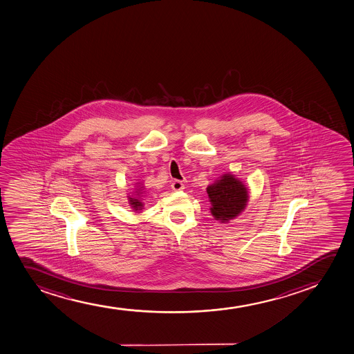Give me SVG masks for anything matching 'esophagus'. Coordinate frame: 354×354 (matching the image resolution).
Wrapping results in <instances>:
<instances>
[{"instance_id": "esophagus-1", "label": "esophagus", "mask_w": 354, "mask_h": 354, "mask_svg": "<svg viewBox=\"0 0 354 354\" xmlns=\"http://www.w3.org/2000/svg\"><path fill=\"white\" fill-rule=\"evenodd\" d=\"M183 188H185V185H183V181L174 180V181L171 183V189H173V191H183Z\"/></svg>"}]
</instances>
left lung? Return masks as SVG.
<instances>
[{"label":"left lung","instance_id":"8db88e82","mask_svg":"<svg viewBox=\"0 0 354 354\" xmlns=\"http://www.w3.org/2000/svg\"><path fill=\"white\" fill-rule=\"evenodd\" d=\"M211 213L216 221L229 223L245 209L249 201V189L232 173H225L208 185Z\"/></svg>","mask_w":354,"mask_h":354}]
</instances>
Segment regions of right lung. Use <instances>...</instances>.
<instances>
[{
    "label": "right lung",
    "mask_w": 354,
    "mask_h": 354,
    "mask_svg": "<svg viewBox=\"0 0 354 354\" xmlns=\"http://www.w3.org/2000/svg\"><path fill=\"white\" fill-rule=\"evenodd\" d=\"M135 185L136 186L133 188V191L130 192V194H128V201H129L130 207L133 212L141 213L143 206H145L143 198L147 196V189L142 183H136Z\"/></svg>",
    "instance_id": "obj_1"
}]
</instances>
